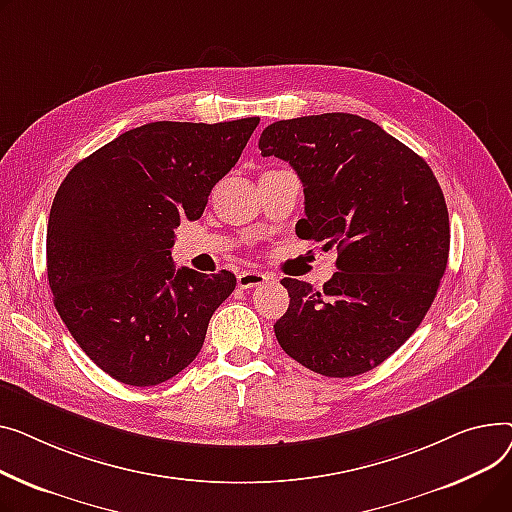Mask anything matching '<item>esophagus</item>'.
Instances as JSON below:
<instances>
[{"label":"esophagus","instance_id":"34e87169","mask_svg":"<svg viewBox=\"0 0 512 512\" xmlns=\"http://www.w3.org/2000/svg\"><path fill=\"white\" fill-rule=\"evenodd\" d=\"M268 279L270 277L266 273H260V270H244V273L237 275V285L242 289H254L264 285Z\"/></svg>","mask_w":512,"mask_h":512}]
</instances>
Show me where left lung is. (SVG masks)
Segmentation results:
<instances>
[{
	"label": "left lung",
	"instance_id": "left-lung-1",
	"mask_svg": "<svg viewBox=\"0 0 512 512\" xmlns=\"http://www.w3.org/2000/svg\"><path fill=\"white\" fill-rule=\"evenodd\" d=\"M258 146L302 179L299 235L339 252L320 291L281 281L291 299L277 341L316 374L370 372L422 324L446 270L450 225L438 179L409 146L351 113L281 119Z\"/></svg>",
	"mask_w": 512,
	"mask_h": 512
}]
</instances>
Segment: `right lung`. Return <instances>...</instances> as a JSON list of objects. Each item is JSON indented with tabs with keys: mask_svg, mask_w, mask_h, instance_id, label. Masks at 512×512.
I'll return each mask as SVG.
<instances>
[{
	"mask_svg": "<svg viewBox=\"0 0 512 512\" xmlns=\"http://www.w3.org/2000/svg\"><path fill=\"white\" fill-rule=\"evenodd\" d=\"M258 124H146L76 163L59 186L47 225L53 304L111 378L155 386L200 353L235 275L175 270L173 229L202 217Z\"/></svg>",
	"mask_w": 512,
	"mask_h": 512,
	"instance_id": "1",
	"label": "right lung"
}]
</instances>
